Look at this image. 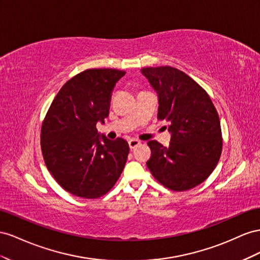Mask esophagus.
Segmentation results:
<instances>
[{
  "label": "esophagus",
  "mask_w": 260,
  "mask_h": 260,
  "mask_svg": "<svg viewBox=\"0 0 260 260\" xmlns=\"http://www.w3.org/2000/svg\"><path fill=\"white\" fill-rule=\"evenodd\" d=\"M128 145H129V148L131 149H135V148L140 145V142L137 139H129L128 140Z\"/></svg>",
  "instance_id": "1"
}]
</instances>
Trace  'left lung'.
I'll return each mask as SVG.
<instances>
[{
	"label": "left lung",
	"instance_id": "1",
	"mask_svg": "<svg viewBox=\"0 0 260 260\" xmlns=\"http://www.w3.org/2000/svg\"><path fill=\"white\" fill-rule=\"evenodd\" d=\"M143 75L158 93V120L168 123L171 143H148L147 167L159 183L174 191L203 183L217 167L222 133L216 108L204 88L184 72L171 68H144Z\"/></svg>",
	"mask_w": 260,
	"mask_h": 260
}]
</instances>
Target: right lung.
I'll list each match as a JSON object with an SVG mask.
<instances>
[{"instance_id": "obj_1", "label": "right lung", "mask_w": 260, "mask_h": 260, "mask_svg": "<svg viewBox=\"0 0 260 260\" xmlns=\"http://www.w3.org/2000/svg\"><path fill=\"white\" fill-rule=\"evenodd\" d=\"M124 71L91 69L66 81L41 127V151L51 175L71 194L99 198L114 186L129 147L123 138L99 136L97 122L109 115L111 94Z\"/></svg>"}]
</instances>
